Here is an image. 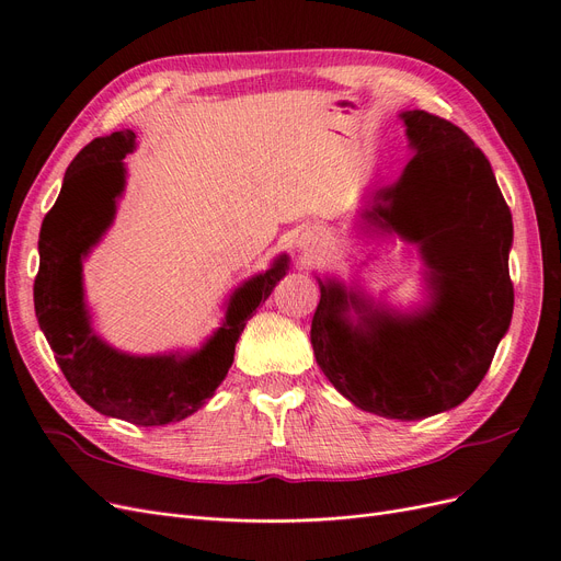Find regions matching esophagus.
<instances>
[{
	"label": "esophagus",
	"mask_w": 561,
	"mask_h": 561,
	"mask_svg": "<svg viewBox=\"0 0 561 561\" xmlns=\"http://www.w3.org/2000/svg\"><path fill=\"white\" fill-rule=\"evenodd\" d=\"M323 247V236L319 231H307L300 236L298 240V252L305 254V256H314L321 252Z\"/></svg>",
	"instance_id": "obj_1"
}]
</instances>
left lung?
<instances>
[{"label": "left lung", "instance_id": "1", "mask_svg": "<svg viewBox=\"0 0 561 561\" xmlns=\"http://www.w3.org/2000/svg\"><path fill=\"white\" fill-rule=\"evenodd\" d=\"M413 157L402 175L363 198V236L419 249L425 302L396 309L354 282L317 277L314 358L358 409L421 421L462 404L511 325L513 219L485 154L425 111H402Z\"/></svg>", "mask_w": 561, "mask_h": 561}]
</instances>
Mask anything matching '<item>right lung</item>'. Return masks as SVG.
<instances>
[{"label": "right lung", "instance_id": "right-lung-1", "mask_svg": "<svg viewBox=\"0 0 561 561\" xmlns=\"http://www.w3.org/2000/svg\"><path fill=\"white\" fill-rule=\"evenodd\" d=\"M134 150L136 134L127 129L94 138L71 161L38 233L34 309L59 369L82 400L103 416L157 427L192 416L215 396L247 319L291 261L279 254L263 273L244 279L224 302L221 325L194 351L136 356L111 346L92 325L82 261L113 226L127 186L122 159Z\"/></svg>", "mask_w": 561, "mask_h": 561}]
</instances>
